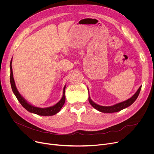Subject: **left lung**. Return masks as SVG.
I'll use <instances>...</instances> for the list:
<instances>
[{
  "label": "left lung",
  "instance_id": "1",
  "mask_svg": "<svg viewBox=\"0 0 154 154\" xmlns=\"http://www.w3.org/2000/svg\"><path fill=\"white\" fill-rule=\"evenodd\" d=\"M141 89V86L139 87V88L137 89V91L136 92V93L134 94V95L130 97L129 99L120 102L116 103L115 105H111V106H102V105H100L97 104L96 103H95L94 102H93L92 100V99L89 96V102L90 103V104L92 106V107L96 109V110H97L98 111L102 112V113H114V112H117L121 111L122 110L127 108L129 106H130L131 105H132L134 101L136 100V99L137 98L139 92L140 91ZM88 90L89 92V89L88 88Z\"/></svg>",
  "mask_w": 154,
  "mask_h": 154
}]
</instances>
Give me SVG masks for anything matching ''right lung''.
I'll use <instances>...</instances> for the list:
<instances>
[{"instance_id":"1","label":"right lung","mask_w":154,"mask_h":154,"mask_svg":"<svg viewBox=\"0 0 154 154\" xmlns=\"http://www.w3.org/2000/svg\"><path fill=\"white\" fill-rule=\"evenodd\" d=\"M11 63H12V58H11V60L10 63V80L11 89H12V91L15 95L16 97L17 98L18 100L20 102V103H21V105L23 106V107H24L26 110H28L30 113H35V114L41 115V116H52V115H54L57 114L58 112H60V110H61V109L62 108V107L65 102V92L66 85H65V86L63 88V96H62V99L55 105L51 106V107H46V108H40V107H35V106L29 103L24 97H23L21 95L19 91H18V89L16 87V85H15L14 78L13 70H12V66H11Z\"/></svg>"}]
</instances>
